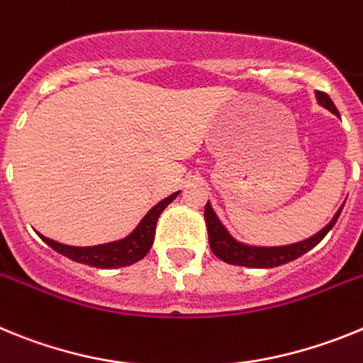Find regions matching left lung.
<instances>
[{"mask_svg":"<svg viewBox=\"0 0 363 363\" xmlns=\"http://www.w3.org/2000/svg\"><path fill=\"white\" fill-rule=\"evenodd\" d=\"M316 100L320 106L329 109L330 113L338 115V109L329 99V94L316 91ZM345 204V203H343ZM343 204L340 210L334 213L333 219L329 220V225L318 232V234L311 235V238L303 239V241L292 242V245H283V247H254V245H245V242L238 241L230 235L228 230L223 226L219 217L213 212L210 201L204 206V219H206L208 226V241H210V248L219 259L230 264H239V267H248V269H274V267H281L285 263L298 259L308 250H313L321 239L329 234V230L336 225L340 213L343 210Z\"/></svg>","mask_w":363,"mask_h":363,"instance_id":"obj_1","label":"left lung"}]
</instances>
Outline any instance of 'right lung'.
Here are the masks:
<instances>
[{"label": "right lung", "mask_w": 363, "mask_h": 363, "mask_svg": "<svg viewBox=\"0 0 363 363\" xmlns=\"http://www.w3.org/2000/svg\"><path fill=\"white\" fill-rule=\"evenodd\" d=\"M181 191H175L169 197L157 203L151 208L150 212L140 219L137 228L124 239L118 241L104 242V245H94V247H71V245H64V242L52 241V239L45 238V235L38 234L45 241L52 250H56L62 256L69 257V259L77 261V263L89 264V267H96V269H121V267H129V264L137 263L143 259L150 252L151 245H153V238H155V226L157 219L162 213V210L172 203Z\"/></svg>", "instance_id": "obj_1"}]
</instances>
